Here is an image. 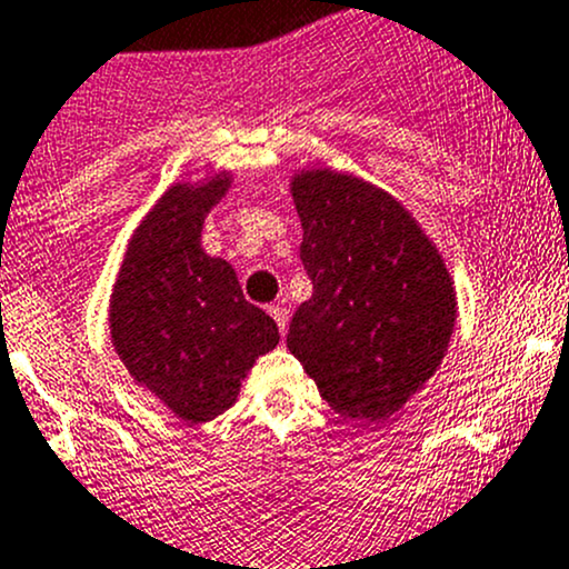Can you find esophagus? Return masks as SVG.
<instances>
[{"label": "esophagus", "mask_w": 569, "mask_h": 569, "mask_svg": "<svg viewBox=\"0 0 569 569\" xmlns=\"http://www.w3.org/2000/svg\"><path fill=\"white\" fill-rule=\"evenodd\" d=\"M269 317H272L274 325H278L280 336H286V330H289V311L280 306H269Z\"/></svg>", "instance_id": "obj_1"}]
</instances>
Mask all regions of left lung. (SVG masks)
Wrapping results in <instances>:
<instances>
[{"label":"left lung","instance_id":"left-lung-1","mask_svg":"<svg viewBox=\"0 0 569 569\" xmlns=\"http://www.w3.org/2000/svg\"><path fill=\"white\" fill-rule=\"evenodd\" d=\"M291 189L313 297L286 343L332 410L380 421L443 360L457 313L449 272L382 189L332 170L297 176Z\"/></svg>","mask_w":569,"mask_h":569}]
</instances>
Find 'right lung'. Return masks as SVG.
Listing matches in <instances>:
<instances>
[{
    "instance_id": "obj_1",
    "label": "right lung",
    "mask_w": 569,
    "mask_h": 569,
    "mask_svg": "<svg viewBox=\"0 0 569 569\" xmlns=\"http://www.w3.org/2000/svg\"><path fill=\"white\" fill-rule=\"evenodd\" d=\"M228 178L173 187L134 231L112 291V341L131 377L183 421H211L237 401L278 325L244 300L237 272L200 250V228Z\"/></svg>"
}]
</instances>
